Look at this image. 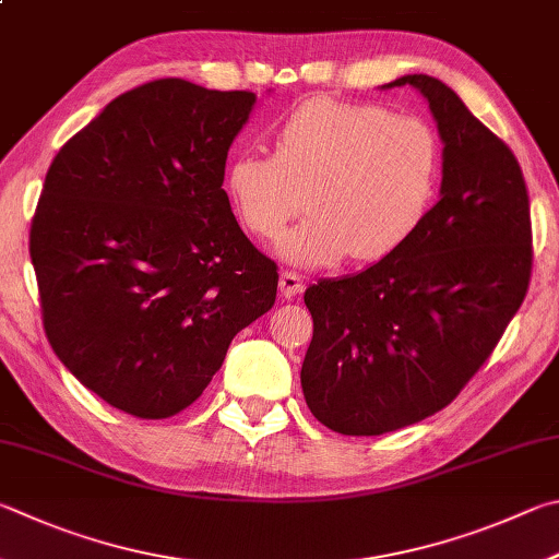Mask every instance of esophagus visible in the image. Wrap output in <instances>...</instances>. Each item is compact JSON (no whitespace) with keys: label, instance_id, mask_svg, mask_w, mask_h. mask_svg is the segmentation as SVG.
I'll use <instances>...</instances> for the list:
<instances>
[{"label":"esophagus","instance_id":"esophagus-1","mask_svg":"<svg viewBox=\"0 0 559 559\" xmlns=\"http://www.w3.org/2000/svg\"><path fill=\"white\" fill-rule=\"evenodd\" d=\"M278 290L283 298H296L300 296L302 290H306V281H302V276H298V273L293 271H283L281 278H278Z\"/></svg>","mask_w":559,"mask_h":559}]
</instances>
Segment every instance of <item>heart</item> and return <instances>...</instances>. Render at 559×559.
<instances>
[{
    "instance_id": "obj_1",
    "label": "heart",
    "mask_w": 559,
    "mask_h": 559,
    "mask_svg": "<svg viewBox=\"0 0 559 559\" xmlns=\"http://www.w3.org/2000/svg\"><path fill=\"white\" fill-rule=\"evenodd\" d=\"M273 154L237 151L225 192L249 235L271 239L302 210L310 217L283 235L278 257L300 269L379 261L423 225L440 174L435 131L418 117L379 105L314 97L273 129Z\"/></svg>"
}]
</instances>
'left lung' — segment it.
<instances>
[{"instance_id": "obj_1", "label": "left lung", "mask_w": 559, "mask_h": 559, "mask_svg": "<svg viewBox=\"0 0 559 559\" xmlns=\"http://www.w3.org/2000/svg\"><path fill=\"white\" fill-rule=\"evenodd\" d=\"M442 139L440 200L415 235L354 276L306 290L300 383L342 435H383L442 411L489 359L533 269L531 202L513 151L438 78L403 75Z\"/></svg>"}]
</instances>
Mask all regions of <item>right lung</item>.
I'll return each instance as SVG.
<instances>
[{"instance_id":"obj_1","label":"right lung","mask_w":559,"mask_h":559,"mask_svg":"<svg viewBox=\"0 0 559 559\" xmlns=\"http://www.w3.org/2000/svg\"><path fill=\"white\" fill-rule=\"evenodd\" d=\"M257 95L180 78L139 85L68 139L32 219L50 347L134 418L188 408L229 342L276 302V263L222 190Z\"/></svg>"}]
</instances>
